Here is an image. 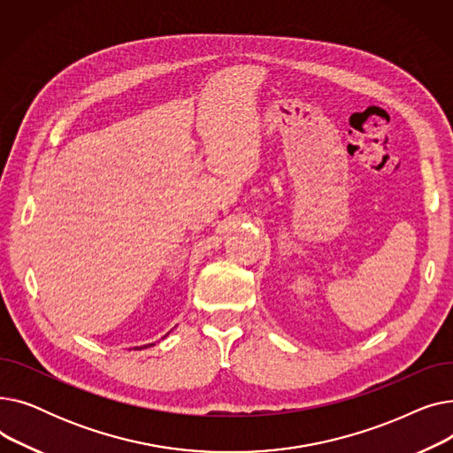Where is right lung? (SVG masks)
<instances>
[{
    "label": "right lung",
    "instance_id": "add662e5",
    "mask_svg": "<svg viewBox=\"0 0 453 453\" xmlns=\"http://www.w3.org/2000/svg\"><path fill=\"white\" fill-rule=\"evenodd\" d=\"M166 336H169V332H166V334L163 336V338H166ZM154 343H149V345H145V347H134V349H147V347H152Z\"/></svg>",
    "mask_w": 453,
    "mask_h": 453
}]
</instances>
